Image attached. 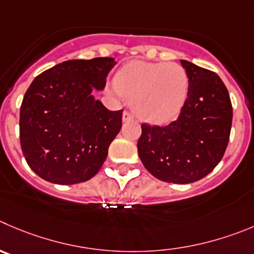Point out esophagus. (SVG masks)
I'll return each mask as SVG.
<instances>
[{
  "label": "esophagus",
  "mask_w": 254,
  "mask_h": 254,
  "mask_svg": "<svg viewBox=\"0 0 254 254\" xmlns=\"http://www.w3.org/2000/svg\"><path fill=\"white\" fill-rule=\"evenodd\" d=\"M122 120L123 122H128V121L133 120V116H132L129 112H127V111H125V112L122 113Z\"/></svg>",
  "instance_id": "obj_1"
}]
</instances>
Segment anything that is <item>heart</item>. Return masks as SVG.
Segmentation results:
<instances>
[{
	"mask_svg": "<svg viewBox=\"0 0 254 254\" xmlns=\"http://www.w3.org/2000/svg\"><path fill=\"white\" fill-rule=\"evenodd\" d=\"M112 93L131 100L141 120L166 123L182 110L188 93V76L181 64L134 60L123 64L115 76Z\"/></svg>",
	"mask_w": 254,
	"mask_h": 254,
	"instance_id": "obj_1",
	"label": "heart"
}]
</instances>
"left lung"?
I'll return each instance as SVG.
<instances>
[{
  "instance_id": "left-lung-1",
  "label": "left lung",
  "mask_w": 254,
  "mask_h": 254,
  "mask_svg": "<svg viewBox=\"0 0 254 254\" xmlns=\"http://www.w3.org/2000/svg\"><path fill=\"white\" fill-rule=\"evenodd\" d=\"M188 76L187 100L167 126L142 125L137 143L146 170L158 180L186 185L206 177L226 152L232 126V103L214 72L181 60Z\"/></svg>"
}]
</instances>
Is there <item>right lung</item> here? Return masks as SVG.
<instances>
[{"mask_svg": "<svg viewBox=\"0 0 254 254\" xmlns=\"http://www.w3.org/2000/svg\"><path fill=\"white\" fill-rule=\"evenodd\" d=\"M116 64L112 57L69 60L38 74L20 111L21 148L31 170L56 185L91 180L122 127V110L96 100Z\"/></svg>", "mask_w": 254, "mask_h": 254, "instance_id": "add662e5", "label": "right lung"}]
</instances>
